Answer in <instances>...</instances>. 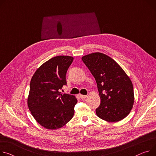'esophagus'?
<instances>
[{
    "label": "esophagus",
    "instance_id": "esophagus-1",
    "mask_svg": "<svg viewBox=\"0 0 156 156\" xmlns=\"http://www.w3.org/2000/svg\"><path fill=\"white\" fill-rule=\"evenodd\" d=\"M79 97H80V98L82 100H83V99H84L86 98L87 95H82V94H80V95H79Z\"/></svg>",
    "mask_w": 156,
    "mask_h": 156
}]
</instances>
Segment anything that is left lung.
I'll use <instances>...</instances> for the list:
<instances>
[{
	"label": "left lung",
	"mask_w": 156,
	"mask_h": 156,
	"mask_svg": "<svg viewBox=\"0 0 156 156\" xmlns=\"http://www.w3.org/2000/svg\"><path fill=\"white\" fill-rule=\"evenodd\" d=\"M97 82L101 98L97 115L108 122H117L130 112L134 96L133 83L124 70L112 58L95 52L82 57Z\"/></svg>",
	"instance_id": "left-lung-1"
}]
</instances>
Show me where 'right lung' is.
<instances>
[{"label":"right lung","instance_id":"obj_1","mask_svg":"<svg viewBox=\"0 0 156 156\" xmlns=\"http://www.w3.org/2000/svg\"><path fill=\"white\" fill-rule=\"evenodd\" d=\"M73 60L70 56L54 57L44 63L32 77L28 107L37 122L46 129L61 128L73 117L77 99L60 92L67 85L66 73Z\"/></svg>","mask_w":156,"mask_h":156}]
</instances>
